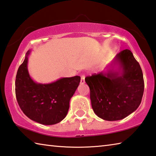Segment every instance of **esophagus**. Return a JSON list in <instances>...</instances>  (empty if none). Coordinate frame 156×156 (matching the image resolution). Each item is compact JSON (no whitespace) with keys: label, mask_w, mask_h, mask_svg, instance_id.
<instances>
[{"label":"esophagus","mask_w":156,"mask_h":156,"mask_svg":"<svg viewBox=\"0 0 156 156\" xmlns=\"http://www.w3.org/2000/svg\"><path fill=\"white\" fill-rule=\"evenodd\" d=\"M84 78H85V76H81V80H80V84H84L85 83V80H84Z\"/></svg>","instance_id":"esophagus-1"}]
</instances>
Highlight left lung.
<instances>
[{"mask_svg":"<svg viewBox=\"0 0 156 156\" xmlns=\"http://www.w3.org/2000/svg\"><path fill=\"white\" fill-rule=\"evenodd\" d=\"M95 115L106 121L123 119L136 110L144 92L142 69L132 52L121 51L103 72L85 78Z\"/></svg>","mask_w":156,"mask_h":156,"instance_id":"left-lung-1","label":"left lung"}]
</instances>
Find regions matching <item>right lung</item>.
I'll return each mask as SVG.
<instances>
[{"label": "right lung", "instance_id": "1", "mask_svg": "<svg viewBox=\"0 0 156 156\" xmlns=\"http://www.w3.org/2000/svg\"><path fill=\"white\" fill-rule=\"evenodd\" d=\"M31 50L27 51L16 78V95L22 112L30 119L43 125H54L64 119L71 98L80 82V76L61 78L51 83H37L28 70Z\"/></svg>", "mask_w": 156, "mask_h": 156}]
</instances>
